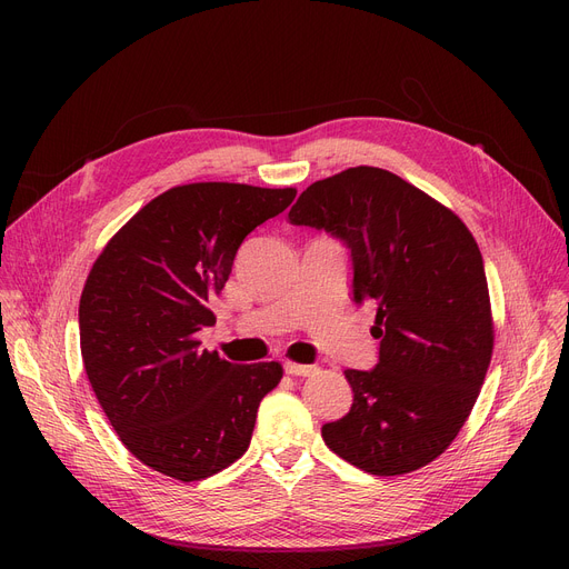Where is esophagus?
Returning a JSON list of instances; mask_svg holds the SVG:
<instances>
[{
	"label": "esophagus",
	"mask_w": 569,
	"mask_h": 569,
	"mask_svg": "<svg viewBox=\"0 0 569 569\" xmlns=\"http://www.w3.org/2000/svg\"><path fill=\"white\" fill-rule=\"evenodd\" d=\"M283 371H286L288 376H311V373H316L318 369H316V367H311V365H297V362H286V365H283Z\"/></svg>",
	"instance_id": "esophagus-1"
}]
</instances>
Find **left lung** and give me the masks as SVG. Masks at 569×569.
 <instances>
[{"instance_id":"8db88e82","label":"left lung","mask_w":569,"mask_h":569,"mask_svg":"<svg viewBox=\"0 0 569 569\" xmlns=\"http://www.w3.org/2000/svg\"><path fill=\"white\" fill-rule=\"evenodd\" d=\"M288 219L341 239L352 300L376 305L378 365L343 371L352 406L322 427L325 445L380 477L431 463L468 420L493 352L475 237L452 209L371 166L313 182Z\"/></svg>"}]
</instances>
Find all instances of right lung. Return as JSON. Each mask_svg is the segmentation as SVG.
<instances>
[{
  "label": "right lung",
  "mask_w": 569,
  "mask_h": 569,
  "mask_svg": "<svg viewBox=\"0 0 569 569\" xmlns=\"http://www.w3.org/2000/svg\"><path fill=\"white\" fill-rule=\"evenodd\" d=\"M295 189L198 182L168 189L119 230L80 297V352L127 450L182 482L247 452L279 362L232 365L200 348L244 237L281 214Z\"/></svg>",
  "instance_id": "add662e5"
}]
</instances>
